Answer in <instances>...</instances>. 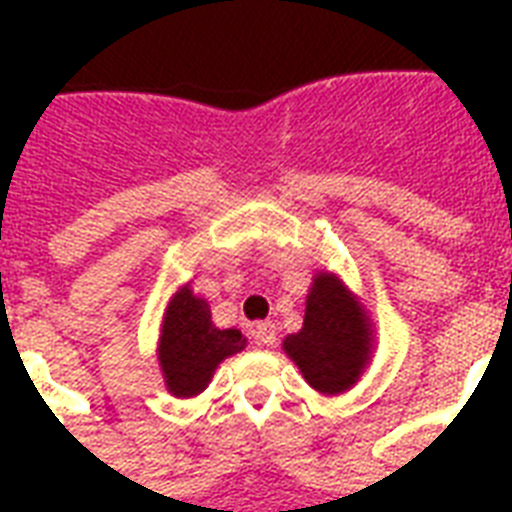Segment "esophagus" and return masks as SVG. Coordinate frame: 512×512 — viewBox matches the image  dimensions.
<instances>
[{
  "label": "esophagus",
  "instance_id": "1",
  "mask_svg": "<svg viewBox=\"0 0 512 512\" xmlns=\"http://www.w3.org/2000/svg\"><path fill=\"white\" fill-rule=\"evenodd\" d=\"M252 342H255L257 348H265V345H273L276 342V327H273L271 321H260L252 327Z\"/></svg>",
  "mask_w": 512,
  "mask_h": 512
}]
</instances>
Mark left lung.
Masks as SVG:
<instances>
[{"label":"left lung","instance_id":"8db88e82","mask_svg":"<svg viewBox=\"0 0 512 512\" xmlns=\"http://www.w3.org/2000/svg\"><path fill=\"white\" fill-rule=\"evenodd\" d=\"M372 332L358 303L335 276L313 279L303 329L284 340L300 372L321 393H342L358 380L369 358Z\"/></svg>","mask_w":512,"mask_h":512}]
</instances>
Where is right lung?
Instances as JSON below:
<instances>
[{
    "label": "right lung",
    "instance_id": "right-lung-1",
    "mask_svg": "<svg viewBox=\"0 0 512 512\" xmlns=\"http://www.w3.org/2000/svg\"><path fill=\"white\" fill-rule=\"evenodd\" d=\"M239 329H217L209 305L191 289H180L167 308L159 345V364L172 396L188 398L207 388L209 377L223 358L244 348Z\"/></svg>",
    "mask_w": 512,
    "mask_h": 512
}]
</instances>
